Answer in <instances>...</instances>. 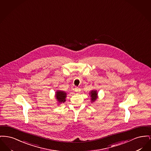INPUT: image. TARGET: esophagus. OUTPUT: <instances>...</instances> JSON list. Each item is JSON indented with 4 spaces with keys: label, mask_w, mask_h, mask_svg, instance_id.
I'll use <instances>...</instances> for the list:
<instances>
[{
    "label": "esophagus",
    "mask_w": 151,
    "mask_h": 151,
    "mask_svg": "<svg viewBox=\"0 0 151 151\" xmlns=\"http://www.w3.org/2000/svg\"><path fill=\"white\" fill-rule=\"evenodd\" d=\"M75 90L77 91V92H79L81 91V89L78 88V87H76V88H75Z\"/></svg>",
    "instance_id": "esophagus-1"
}]
</instances>
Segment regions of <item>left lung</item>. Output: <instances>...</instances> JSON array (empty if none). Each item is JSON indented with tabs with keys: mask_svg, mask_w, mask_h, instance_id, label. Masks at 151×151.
Listing matches in <instances>:
<instances>
[{
	"mask_svg": "<svg viewBox=\"0 0 151 151\" xmlns=\"http://www.w3.org/2000/svg\"><path fill=\"white\" fill-rule=\"evenodd\" d=\"M90 97H91V102H94L98 98V93L96 90H92L90 93Z\"/></svg>",
	"mask_w": 151,
	"mask_h": 151,
	"instance_id": "left-lung-1",
	"label": "left lung"
}]
</instances>
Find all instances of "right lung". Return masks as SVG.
<instances>
[{"label":"right lung","mask_w":151,"mask_h":151,"mask_svg":"<svg viewBox=\"0 0 151 151\" xmlns=\"http://www.w3.org/2000/svg\"><path fill=\"white\" fill-rule=\"evenodd\" d=\"M66 97V93L65 91H60V90H57L56 91V99L57 100L58 103H64L66 101L65 100Z\"/></svg>","instance_id":"1"}]
</instances>
